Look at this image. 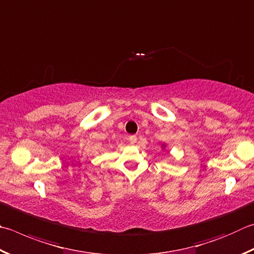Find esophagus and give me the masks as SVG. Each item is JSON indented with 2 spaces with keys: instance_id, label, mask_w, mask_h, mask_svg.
Segmentation results:
<instances>
[{
  "instance_id": "obj_1",
  "label": "esophagus",
  "mask_w": 254,
  "mask_h": 254,
  "mask_svg": "<svg viewBox=\"0 0 254 254\" xmlns=\"http://www.w3.org/2000/svg\"><path fill=\"white\" fill-rule=\"evenodd\" d=\"M128 142H130L131 144H135V143H136V135H130V136H128Z\"/></svg>"
}]
</instances>
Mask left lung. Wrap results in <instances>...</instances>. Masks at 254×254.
<instances>
[{"label": "left lung", "instance_id": "1", "mask_svg": "<svg viewBox=\"0 0 254 254\" xmlns=\"http://www.w3.org/2000/svg\"><path fill=\"white\" fill-rule=\"evenodd\" d=\"M164 146H165V145H164V144H162V147H163V149H164Z\"/></svg>", "mask_w": 254, "mask_h": 254}]
</instances>
